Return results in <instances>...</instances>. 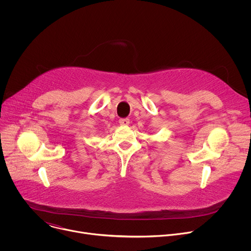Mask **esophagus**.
<instances>
[{
    "label": "esophagus",
    "instance_id": "1",
    "mask_svg": "<svg viewBox=\"0 0 251 251\" xmlns=\"http://www.w3.org/2000/svg\"><path fill=\"white\" fill-rule=\"evenodd\" d=\"M119 123H120L121 126H128L129 123H130V121H129V119H127V118H123V119H120V120H119Z\"/></svg>",
    "mask_w": 251,
    "mask_h": 251
}]
</instances>
